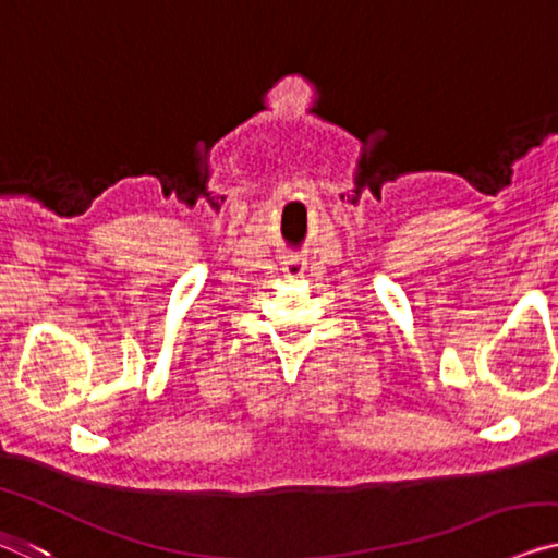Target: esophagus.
Masks as SVG:
<instances>
[{
    "mask_svg": "<svg viewBox=\"0 0 558 558\" xmlns=\"http://www.w3.org/2000/svg\"><path fill=\"white\" fill-rule=\"evenodd\" d=\"M282 272H286V278H301L305 272V263L301 257H290V260L282 263Z\"/></svg>",
    "mask_w": 558,
    "mask_h": 558,
    "instance_id": "34e87169",
    "label": "esophagus"
}]
</instances>
